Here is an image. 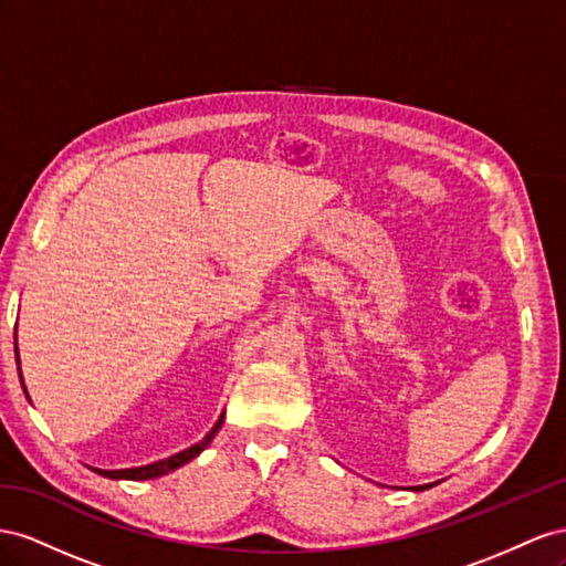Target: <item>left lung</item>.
<instances>
[{"label":"left lung","mask_w":566,"mask_h":566,"mask_svg":"<svg viewBox=\"0 0 566 566\" xmlns=\"http://www.w3.org/2000/svg\"><path fill=\"white\" fill-rule=\"evenodd\" d=\"M422 489H429V486H417V489H415V491H422Z\"/></svg>","instance_id":"obj_1"}]
</instances>
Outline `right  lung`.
Returning <instances> with one entry per match:
<instances>
[{
  "mask_svg": "<svg viewBox=\"0 0 566 566\" xmlns=\"http://www.w3.org/2000/svg\"><path fill=\"white\" fill-rule=\"evenodd\" d=\"M13 348H15V344H13ZM15 363H19V348H15ZM19 377H21V373H19ZM21 384H23V377H21ZM23 391H25V386H23ZM220 427H222V417L218 419V424L206 433L203 441L193 443L191 448L182 450V453H177V455H172V458H168V460H160V462H154V464H147V467H135V470H113V472H108V470H94V472L106 476V479H130V481H144V479L164 476V474L177 470V467H182V464H187L189 460L197 458V455L201 453V450L213 441V436L218 433Z\"/></svg>",
  "mask_w": 566,
  "mask_h": 566,
  "instance_id": "1",
  "label": "right lung"
}]
</instances>
